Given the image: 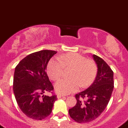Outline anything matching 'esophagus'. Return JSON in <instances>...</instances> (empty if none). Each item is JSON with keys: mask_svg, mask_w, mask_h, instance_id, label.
<instances>
[{"mask_svg": "<svg viewBox=\"0 0 128 128\" xmlns=\"http://www.w3.org/2000/svg\"><path fill=\"white\" fill-rule=\"evenodd\" d=\"M57 98L58 99H60V98H64V97H65V96H64V95H62V94H57Z\"/></svg>", "mask_w": 128, "mask_h": 128, "instance_id": "34e87169", "label": "esophagus"}]
</instances>
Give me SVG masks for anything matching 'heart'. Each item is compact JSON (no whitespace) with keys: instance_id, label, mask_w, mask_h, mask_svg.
Returning <instances> with one entry per match:
<instances>
[{"instance_id":"obj_1","label":"heart","mask_w":128,"mask_h":128,"mask_svg":"<svg viewBox=\"0 0 128 128\" xmlns=\"http://www.w3.org/2000/svg\"><path fill=\"white\" fill-rule=\"evenodd\" d=\"M60 61L52 58L47 66V72L52 80L57 81L61 78L64 69H71L70 79H62L55 85L58 93L68 94L76 91L79 87L85 88L90 86L96 76L97 66L91 59H87L79 54L70 53L60 56Z\"/></svg>"}]
</instances>
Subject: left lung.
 <instances>
[{
  "label": "left lung",
  "instance_id": "left-lung-1",
  "mask_svg": "<svg viewBox=\"0 0 128 128\" xmlns=\"http://www.w3.org/2000/svg\"><path fill=\"white\" fill-rule=\"evenodd\" d=\"M92 57L98 68L95 80L88 88L76 94V104L69 110L70 117L78 123L89 122L98 117L108 104L114 87V72L110 66L101 57Z\"/></svg>",
  "mask_w": 128,
  "mask_h": 128
}]
</instances>
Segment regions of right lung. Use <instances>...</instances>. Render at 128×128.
I'll return each instance as SVG.
<instances>
[{
	"label": "right lung",
	"instance_id": "obj_1",
	"mask_svg": "<svg viewBox=\"0 0 128 128\" xmlns=\"http://www.w3.org/2000/svg\"><path fill=\"white\" fill-rule=\"evenodd\" d=\"M57 54L53 50H41L29 54L16 66L13 79L16 100L24 114L34 120H42L52 113L57 96L46 72L50 58Z\"/></svg>",
	"mask_w": 128,
	"mask_h": 128
}]
</instances>
